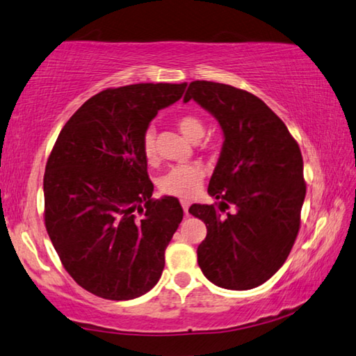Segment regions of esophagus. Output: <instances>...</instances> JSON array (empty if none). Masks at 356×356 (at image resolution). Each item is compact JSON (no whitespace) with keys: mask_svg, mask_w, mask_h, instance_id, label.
I'll use <instances>...</instances> for the list:
<instances>
[{"mask_svg":"<svg viewBox=\"0 0 356 356\" xmlns=\"http://www.w3.org/2000/svg\"><path fill=\"white\" fill-rule=\"evenodd\" d=\"M180 204H182V207H184L185 216H188V207H190V202H188L187 200H182V201H180Z\"/></svg>","mask_w":356,"mask_h":356,"instance_id":"esophagus-1","label":"esophagus"}]
</instances>
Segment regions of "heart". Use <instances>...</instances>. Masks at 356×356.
Masks as SVG:
<instances>
[{"label": "heart", "mask_w": 356, "mask_h": 356, "mask_svg": "<svg viewBox=\"0 0 356 356\" xmlns=\"http://www.w3.org/2000/svg\"><path fill=\"white\" fill-rule=\"evenodd\" d=\"M177 127L180 133L190 140H200L204 136V122L196 115H182L177 120ZM143 152L145 160L149 163H154L156 160L155 136L152 129L145 131L144 134ZM202 179H204V169L200 165L176 166L169 169L168 172H165L158 179V188H160L163 195L190 200L201 187Z\"/></svg>", "instance_id": "b5f03b06"}]
</instances>
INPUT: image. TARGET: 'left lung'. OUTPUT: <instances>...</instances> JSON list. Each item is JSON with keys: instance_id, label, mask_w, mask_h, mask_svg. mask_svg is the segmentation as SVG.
I'll return each instance as SVG.
<instances>
[{"instance_id": "8db88e82", "label": "left lung", "mask_w": 356, "mask_h": 356, "mask_svg": "<svg viewBox=\"0 0 356 356\" xmlns=\"http://www.w3.org/2000/svg\"><path fill=\"white\" fill-rule=\"evenodd\" d=\"M190 99L217 118L225 138L207 188L218 202L188 209L207 228L198 264L222 289H255L285 263L300 231L306 198L300 145L245 90L195 81L184 97L185 103ZM229 207L233 213L226 211Z\"/></svg>"}]
</instances>
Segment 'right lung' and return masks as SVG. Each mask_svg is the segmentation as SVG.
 <instances>
[{"mask_svg":"<svg viewBox=\"0 0 356 356\" xmlns=\"http://www.w3.org/2000/svg\"><path fill=\"white\" fill-rule=\"evenodd\" d=\"M187 83H134L86 101L61 129L44 174V220L67 274L104 300L154 289L182 222L177 198H152L143 138Z\"/></svg>","mask_w":356,"mask_h":356,"instance_id":"obj_1","label":"right lung"}]
</instances>
